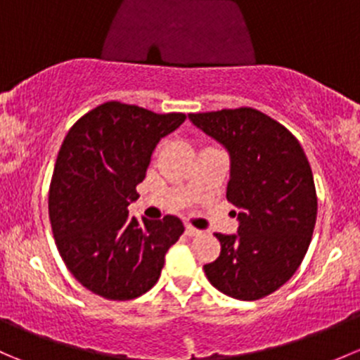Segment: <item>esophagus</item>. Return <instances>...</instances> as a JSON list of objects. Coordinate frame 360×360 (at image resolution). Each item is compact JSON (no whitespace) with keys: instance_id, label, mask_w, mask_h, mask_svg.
Instances as JSON below:
<instances>
[{"instance_id":"esophagus-1","label":"esophagus","mask_w":360,"mask_h":360,"mask_svg":"<svg viewBox=\"0 0 360 360\" xmlns=\"http://www.w3.org/2000/svg\"><path fill=\"white\" fill-rule=\"evenodd\" d=\"M202 231L197 230L195 226H191V224H186V235L188 237H197V235H200Z\"/></svg>"}]
</instances>
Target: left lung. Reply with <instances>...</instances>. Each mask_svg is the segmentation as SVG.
I'll list each match as a JSON object with an SVG mask.
<instances>
[{
	"mask_svg": "<svg viewBox=\"0 0 360 360\" xmlns=\"http://www.w3.org/2000/svg\"><path fill=\"white\" fill-rule=\"evenodd\" d=\"M190 120L230 153L226 198L238 209V233H216L221 254L203 270L226 296L261 300L292 277L310 245L317 219L310 163L284 125L252 108Z\"/></svg>",
	"mask_w": 360,
	"mask_h": 360,
	"instance_id": "1",
	"label": "left lung"
}]
</instances>
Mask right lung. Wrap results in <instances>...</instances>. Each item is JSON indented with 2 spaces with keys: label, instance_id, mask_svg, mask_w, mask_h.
Masks as SVG:
<instances>
[{
  "label": "right lung",
  "instance_id": "add662e5",
  "mask_svg": "<svg viewBox=\"0 0 360 360\" xmlns=\"http://www.w3.org/2000/svg\"><path fill=\"white\" fill-rule=\"evenodd\" d=\"M186 120L110 101L69 129L57 155L49 216L60 257L72 277L106 300L127 301L150 291L165 254L183 235L179 217H129L139 198L158 141Z\"/></svg>",
  "mask_w": 360,
  "mask_h": 360
}]
</instances>
